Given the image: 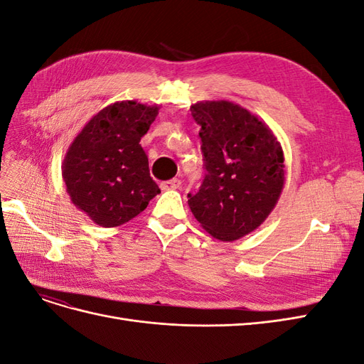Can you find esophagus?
Here are the masks:
<instances>
[{
	"mask_svg": "<svg viewBox=\"0 0 364 364\" xmlns=\"http://www.w3.org/2000/svg\"><path fill=\"white\" fill-rule=\"evenodd\" d=\"M181 186V181L179 179H170V181H164V182H161V188L162 190H178Z\"/></svg>",
	"mask_w": 364,
	"mask_h": 364,
	"instance_id": "1",
	"label": "esophagus"
}]
</instances>
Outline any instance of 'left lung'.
<instances>
[{
    "label": "left lung",
    "mask_w": 364,
    "mask_h": 364,
    "mask_svg": "<svg viewBox=\"0 0 364 364\" xmlns=\"http://www.w3.org/2000/svg\"><path fill=\"white\" fill-rule=\"evenodd\" d=\"M200 126L205 176L188 193L191 213L214 238L234 241L257 229L284 186V156L272 130L230 102L191 106Z\"/></svg>",
    "instance_id": "1"
}]
</instances>
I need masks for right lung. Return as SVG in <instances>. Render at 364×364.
I'll use <instances>...</instances> for the list:
<instances>
[{"label":"right lung","mask_w":364,"mask_h":364,"mask_svg":"<svg viewBox=\"0 0 364 364\" xmlns=\"http://www.w3.org/2000/svg\"><path fill=\"white\" fill-rule=\"evenodd\" d=\"M158 109L136 102L114 103L98 112L71 144L63 161L67 191L97 225H124L161 193L139 144Z\"/></svg>","instance_id":"1"}]
</instances>
